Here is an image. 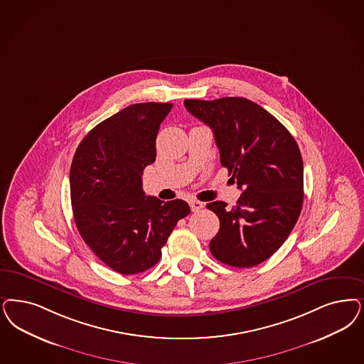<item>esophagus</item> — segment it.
I'll list each match as a JSON object with an SVG mask.
<instances>
[{"label": "esophagus", "instance_id": "esophagus-1", "mask_svg": "<svg viewBox=\"0 0 364 364\" xmlns=\"http://www.w3.org/2000/svg\"><path fill=\"white\" fill-rule=\"evenodd\" d=\"M189 207L193 213H198V211H200L201 208H204V204L199 200H191L189 201Z\"/></svg>", "mask_w": 364, "mask_h": 364}]
</instances>
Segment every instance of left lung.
Returning <instances> with one entry per match:
<instances>
[{"mask_svg": "<svg viewBox=\"0 0 364 364\" xmlns=\"http://www.w3.org/2000/svg\"><path fill=\"white\" fill-rule=\"evenodd\" d=\"M186 109L213 129L220 164L237 178V205L213 201L220 228L213 257L234 267L262 264L287 240L304 200V166L297 142L276 117L240 97L186 100Z\"/></svg>", "mask_w": 364, "mask_h": 364, "instance_id": "left-lung-1", "label": "left lung"}]
</instances>
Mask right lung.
Masks as SVG:
<instances>
[{"label":"right lung","instance_id":"1","mask_svg":"<svg viewBox=\"0 0 364 364\" xmlns=\"http://www.w3.org/2000/svg\"><path fill=\"white\" fill-rule=\"evenodd\" d=\"M172 103H136L82 139L70 171L77 231L103 264L138 274L157 264L187 201L145 198L144 169L156 160V137Z\"/></svg>","mask_w":364,"mask_h":364}]
</instances>
